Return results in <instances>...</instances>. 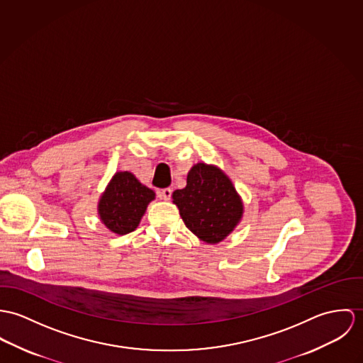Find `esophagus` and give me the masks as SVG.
<instances>
[{
    "instance_id": "34e87169",
    "label": "esophagus",
    "mask_w": 363,
    "mask_h": 363,
    "mask_svg": "<svg viewBox=\"0 0 363 363\" xmlns=\"http://www.w3.org/2000/svg\"><path fill=\"white\" fill-rule=\"evenodd\" d=\"M171 195H172V189L171 188H165V189L159 191V198L162 199V201H169Z\"/></svg>"
}]
</instances>
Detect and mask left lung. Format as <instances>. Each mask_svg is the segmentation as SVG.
I'll use <instances>...</instances> for the list:
<instances>
[{
    "mask_svg": "<svg viewBox=\"0 0 363 363\" xmlns=\"http://www.w3.org/2000/svg\"><path fill=\"white\" fill-rule=\"evenodd\" d=\"M174 203L189 231L201 241L218 243L241 221L243 203L231 179L216 165L195 164L186 186L172 194Z\"/></svg>",
    "mask_w": 363,
    "mask_h": 363,
    "instance_id": "1",
    "label": "left lung"
}]
</instances>
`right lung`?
<instances>
[{"label": "right lung", "instance_id": "1", "mask_svg": "<svg viewBox=\"0 0 363 363\" xmlns=\"http://www.w3.org/2000/svg\"><path fill=\"white\" fill-rule=\"evenodd\" d=\"M155 196L156 194L140 184L132 172H116L99 201L100 220L117 235L129 234L138 228Z\"/></svg>", "mask_w": 363, "mask_h": 363}]
</instances>
